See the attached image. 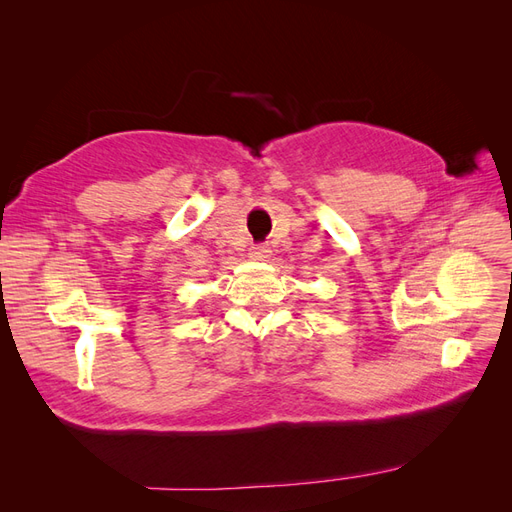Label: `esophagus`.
<instances>
[{"label": "esophagus", "instance_id": "obj_1", "mask_svg": "<svg viewBox=\"0 0 512 512\" xmlns=\"http://www.w3.org/2000/svg\"><path fill=\"white\" fill-rule=\"evenodd\" d=\"M250 256L254 258V260H265V258H269L271 256V250L267 245H254L252 247V252H250Z\"/></svg>", "mask_w": 512, "mask_h": 512}]
</instances>
